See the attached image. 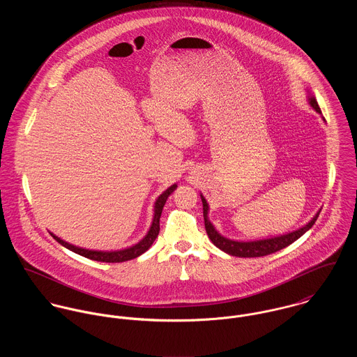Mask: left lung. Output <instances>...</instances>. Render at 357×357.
I'll list each match as a JSON object with an SVG mask.
<instances>
[{"label": "left lung", "mask_w": 357, "mask_h": 357, "mask_svg": "<svg viewBox=\"0 0 357 357\" xmlns=\"http://www.w3.org/2000/svg\"><path fill=\"white\" fill-rule=\"evenodd\" d=\"M309 104L319 114H321L320 107H319V104H317L314 98H312V96L309 98ZM201 199H202V204H204V228H206V232H207L210 241L220 250H222L224 253L234 255V257H262V255L276 253V252L287 248L293 242H296L298 238H301L309 228H312V225L314 224V221L319 217V213H317L310 220V222L306 224L305 227H303V228H300L294 232H290L287 235H282V236H276V238H271V239H264V241H255V242H236V241H231V239H227V238L221 236L214 229V227L211 225V222L207 218V210H208L207 202H206V199L202 195H201Z\"/></svg>", "instance_id": "obj_1"}]
</instances>
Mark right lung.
I'll return each mask as SVG.
<instances>
[{"mask_svg": "<svg viewBox=\"0 0 357 357\" xmlns=\"http://www.w3.org/2000/svg\"><path fill=\"white\" fill-rule=\"evenodd\" d=\"M176 184L169 187L155 202V214H153V221L149 234L146 235V238L143 241H140L137 245L129 248V249H125V250H119V252H95V250H86V249H82V248H77L74 245H70L64 241H61L60 238L54 236L53 234H51L52 236L54 238V241H57L61 246L67 248L68 250L77 253V255H82V257H86L89 259H95V261H100V262H123V261H129V259H133L139 255H143L144 252H147L151 245L153 243V241L156 239L158 234H159V218H160V214H162V208L166 204V199L167 197L176 190Z\"/></svg>", "mask_w": 357, "mask_h": 357, "instance_id": "right-lung-1", "label": "right lung"}]
</instances>
